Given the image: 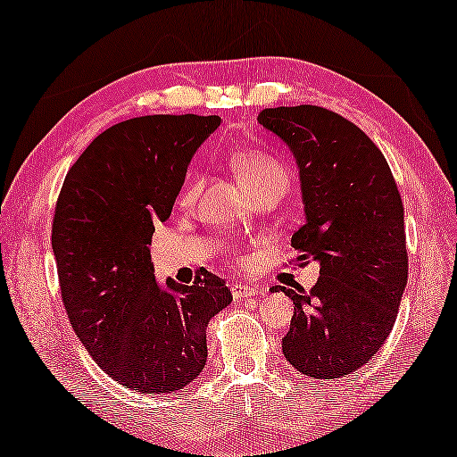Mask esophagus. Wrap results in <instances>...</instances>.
Instances as JSON below:
<instances>
[{"label": "esophagus", "instance_id": "esophagus-1", "mask_svg": "<svg viewBox=\"0 0 457 457\" xmlns=\"http://www.w3.org/2000/svg\"><path fill=\"white\" fill-rule=\"evenodd\" d=\"M231 294H234L237 302H244V300H247V297L257 295V287L245 286V284H236L234 287H231Z\"/></svg>", "mask_w": 457, "mask_h": 457}]
</instances>
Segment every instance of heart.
<instances>
[{"mask_svg":"<svg viewBox=\"0 0 457 457\" xmlns=\"http://www.w3.org/2000/svg\"><path fill=\"white\" fill-rule=\"evenodd\" d=\"M231 170L237 176V179L250 189L255 195L265 189H278L284 194L289 184V170L281 163L278 157H273L265 152H257V149H244V152H236L231 155ZM202 189V176L192 173L187 176L186 184L181 186L178 200L181 205H192Z\"/></svg>","mask_w":457,"mask_h":457,"instance_id":"1","label":"heart"}]
</instances>
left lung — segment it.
Instances as JSON below:
<instances>
[{
    "label": "left lung",
    "instance_id": "obj_1",
    "mask_svg": "<svg viewBox=\"0 0 457 457\" xmlns=\"http://www.w3.org/2000/svg\"><path fill=\"white\" fill-rule=\"evenodd\" d=\"M257 121L295 157L305 223L292 247L297 262L320 263L310 294L271 287L294 300L281 350L303 376L344 378L384 345L408 284L400 192L384 154L342 115L270 107Z\"/></svg>",
    "mask_w": 457,
    "mask_h": 457
}]
</instances>
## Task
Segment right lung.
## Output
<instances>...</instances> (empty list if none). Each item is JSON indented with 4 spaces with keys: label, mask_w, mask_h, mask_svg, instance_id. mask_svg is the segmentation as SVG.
Masks as SVG:
<instances>
[{
    "label": "right lung",
    "mask_w": 457,
    "mask_h": 457,
    "mask_svg": "<svg viewBox=\"0 0 457 457\" xmlns=\"http://www.w3.org/2000/svg\"><path fill=\"white\" fill-rule=\"evenodd\" d=\"M220 115H144L115 123L65 176L52 247L65 312L107 376L142 394H171L207 361V323L231 303L221 278L157 284L149 244L170 218L187 165Z\"/></svg>",
    "instance_id": "1"
}]
</instances>
